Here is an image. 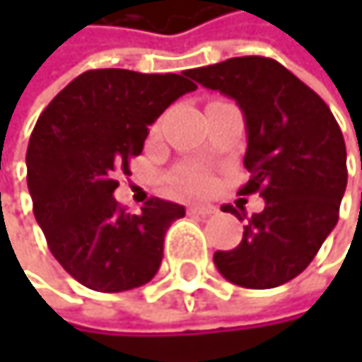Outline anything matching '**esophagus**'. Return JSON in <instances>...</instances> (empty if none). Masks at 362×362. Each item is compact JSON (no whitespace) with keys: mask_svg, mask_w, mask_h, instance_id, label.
Wrapping results in <instances>:
<instances>
[{"mask_svg":"<svg viewBox=\"0 0 362 362\" xmlns=\"http://www.w3.org/2000/svg\"><path fill=\"white\" fill-rule=\"evenodd\" d=\"M218 209L214 207V205H190L188 207V214H194V216H211V214H216Z\"/></svg>","mask_w":362,"mask_h":362,"instance_id":"obj_1","label":"esophagus"}]
</instances>
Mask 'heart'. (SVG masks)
I'll return each mask as SVG.
<instances>
[{
  "mask_svg": "<svg viewBox=\"0 0 362 362\" xmlns=\"http://www.w3.org/2000/svg\"><path fill=\"white\" fill-rule=\"evenodd\" d=\"M172 184L188 194H203L209 186H211V176L201 170V168H182L180 172L174 174Z\"/></svg>",
  "mask_w": 362,
  "mask_h": 362,
  "instance_id": "1",
  "label": "heart"
}]
</instances>
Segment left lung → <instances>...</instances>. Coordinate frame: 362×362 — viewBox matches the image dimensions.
Wrapping results in <instances>:
<instances>
[{"label":"left lung","mask_w":362,"mask_h":362,"mask_svg":"<svg viewBox=\"0 0 362 362\" xmlns=\"http://www.w3.org/2000/svg\"><path fill=\"white\" fill-rule=\"evenodd\" d=\"M190 77L243 110V165L252 178L239 192L266 201L243 226L241 243L214 253V264L235 285L279 287L306 270L337 224L348 182L341 129L325 100L272 58H228ZM222 209L243 220L233 205Z\"/></svg>","instance_id":"1"}]
</instances>
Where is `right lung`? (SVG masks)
I'll use <instances>...</instances> for the list:
<instances>
[{
    "label": "right lung",
    "instance_id": "add662e5",
    "mask_svg": "<svg viewBox=\"0 0 362 362\" xmlns=\"http://www.w3.org/2000/svg\"><path fill=\"white\" fill-rule=\"evenodd\" d=\"M182 75L94 69L75 77L39 115L27 148V184L47 247L81 285L117 293L148 283L163 239L184 207L148 199L125 214L112 192L117 174L142 153L159 115L197 90Z\"/></svg>",
    "mask_w": 362,
    "mask_h": 362
}]
</instances>
